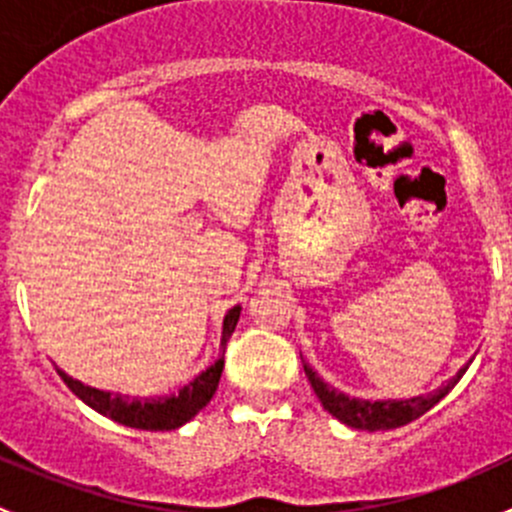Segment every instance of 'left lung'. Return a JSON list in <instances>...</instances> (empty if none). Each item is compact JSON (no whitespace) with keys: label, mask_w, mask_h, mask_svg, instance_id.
I'll return each instance as SVG.
<instances>
[{"label":"left lung","mask_w":512,"mask_h":512,"mask_svg":"<svg viewBox=\"0 0 512 512\" xmlns=\"http://www.w3.org/2000/svg\"><path fill=\"white\" fill-rule=\"evenodd\" d=\"M473 361V359H471ZM471 361L458 369L456 376L441 384L438 389H433L431 394H421V396H411V399H379V401H369V399H356V396L344 394V391L334 389L332 384L322 379L307 361L302 359L304 364V374H307L309 384H312L314 394L317 399L322 401L324 411H329L337 421H342L344 426L356 428V431H389V428H399L406 426V423L416 421L418 416L426 414L428 409L438 404L453 386L461 381V376L466 374V369L471 366Z\"/></svg>","instance_id":"1"}]
</instances>
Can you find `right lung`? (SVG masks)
Returning <instances> with one entry per match:
<instances>
[{"mask_svg":"<svg viewBox=\"0 0 512 512\" xmlns=\"http://www.w3.org/2000/svg\"><path fill=\"white\" fill-rule=\"evenodd\" d=\"M242 307L235 304L232 309H227L223 319V337H220V354L213 364L205 371H200L195 379H190L178 394L170 396H128V394H113V391L96 389V386L84 384V381L74 379L66 371H61L56 366V374L64 379V384L84 401L86 406L98 411L101 416L113 418L116 423H123L128 428H141V431H175L183 423H188L190 418L198 414L200 409L210 404L213 394L218 391L220 374H223L225 366V347L230 342L232 332L237 327V319H240Z\"/></svg>","mask_w":512,"mask_h":512,"instance_id":"right-lung-1","label":"right lung"}]
</instances>
